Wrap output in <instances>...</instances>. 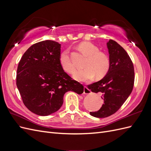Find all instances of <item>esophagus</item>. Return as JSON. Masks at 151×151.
I'll use <instances>...</instances> for the list:
<instances>
[{"mask_svg":"<svg viewBox=\"0 0 151 151\" xmlns=\"http://www.w3.org/2000/svg\"><path fill=\"white\" fill-rule=\"evenodd\" d=\"M91 93V91L89 89H88V88H87L86 86H84V94H89Z\"/></svg>","mask_w":151,"mask_h":151,"instance_id":"34e87169","label":"esophagus"}]
</instances>
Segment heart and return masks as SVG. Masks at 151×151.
Segmentation results:
<instances>
[{"mask_svg":"<svg viewBox=\"0 0 151 151\" xmlns=\"http://www.w3.org/2000/svg\"><path fill=\"white\" fill-rule=\"evenodd\" d=\"M79 49L88 58L84 64V68H80L73 73V78L77 81H84L93 79H101L107 74L110 67V60L108 55L102 52L93 43L83 42L79 45ZM59 62L63 70L68 73L74 71L75 66L72 62L69 51L65 50L59 57Z\"/></svg>","mask_w":151,"mask_h":151,"instance_id":"heart-1","label":"heart"}]
</instances>
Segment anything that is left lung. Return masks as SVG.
<instances>
[{"mask_svg":"<svg viewBox=\"0 0 151 151\" xmlns=\"http://www.w3.org/2000/svg\"><path fill=\"white\" fill-rule=\"evenodd\" d=\"M110 67L102 79L88 86L92 92L101 94L104 100L98 111L90 112L96 118H105L116 112L129 97L134 83V68L127 52L115 41L106 43Z\"/></svg>","mask_w":151,"mask_h":151,"instance_id":"obj_1","label":"left lung"}]
</instances>
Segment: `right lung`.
<instances>
[{
	"label": "right lung",
	"mask_w": 151,
	"mask_h": 151,
	"mask_svg": "<svg viewBox=\"0 0 151 151\" xmlns=\"http://www.w3.org/2000/svg\"><path fill=\"white\" fill-rule=\"evenodd\" d=\"M61 45L45 40L31 46L22 55L17 70L16 85L25 106L40 116H48L62 106L68 91L78 94L84 87L72 80L59 62Z\"/></svg>",
	"instance_id": "obj_1"
}]
</instances>
